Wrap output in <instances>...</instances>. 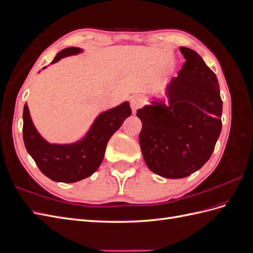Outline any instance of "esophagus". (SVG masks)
<instances>
[{"instance_id": "obj_1", "label": "esophagus", "mask_w": 253, "mask_h": 253, "mask_svg": "<svg viewBox=\"0 0 253 253\" xmlns=\"http://www.w3.org/2000/svg\"><path fill=\"white\" fill-rule=\"evenodd\" d=\"M143 104V98L139 95H135L131 98V108L133 113H135L137 110L140 109Z\"/></svg>"}]
</instances>
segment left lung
I'll list each match as a JSON object with an SVG mask.
<instances>
[{
  "label": "left lung",
  "instance_id": "obj_1",
  "mask_svg": "<svg viewBox=\"0 0 253 253\" xmlns=\"http://www.w3.org/2000/svg\"><path fill=\"white\" fill-rule=\"evenodd\" d=\"M178 77L168 85L169 103L153 102L137 112L139 143L149 169L166 178H183L208 162L221 131L223 101L215 74L192 49Z\"/></svg>",
  "mask_w": 253,
  "mask_h": 253
}]
</instances>
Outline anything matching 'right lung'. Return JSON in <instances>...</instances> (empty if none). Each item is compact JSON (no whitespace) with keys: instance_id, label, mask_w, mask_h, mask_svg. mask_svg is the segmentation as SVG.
Wrapping results in <instances>:
<instances>
[{"instance_id":"1","label":"right lung","mask_w":253,"mask_h":253,"mask_svg":"<svg viewBox=\"0 0 253 253\" xmlns=\"http://www.w3.org/2000/svg\"><path fill=\"white\" fill-rule=\"evenodd\" d=\"M81 51L68 47L57 53L52 63ZM128 102L99 115L85 138L72 144H50L44 140L33 124L27 104L23 111V140L40 171L53 181L76 182L88 177L101 165L106 144L113 134L131 116Z\"/></svg>"}]
</instances>
